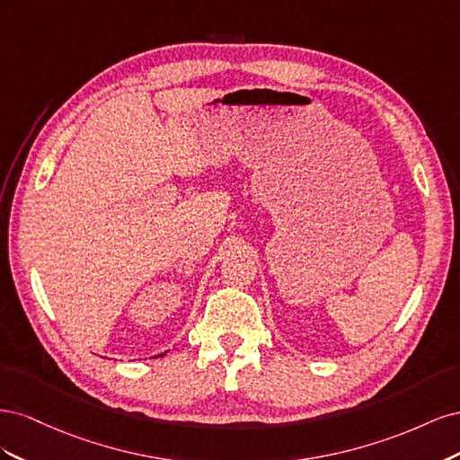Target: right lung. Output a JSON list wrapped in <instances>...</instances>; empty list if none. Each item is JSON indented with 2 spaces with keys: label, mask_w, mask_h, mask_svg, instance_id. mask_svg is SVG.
Returning <instances> with one entry per match:
<instances>
[{
  "label": "right lung",
  "mask_w": 460,
  "mask_h": 460,
  "mask_svg": "<svg viewBox=\"0 0 460 460\" xmlns=\"http://www.w3.org/2000/svg\"><path fill=\"white\" fill-rule=\"evenodd\" d=\"M164 355H166V351H164V353H161V355H159V357H164Z\"/></svg>",
  "instance_id": "obj_1"
}]
</instances>
